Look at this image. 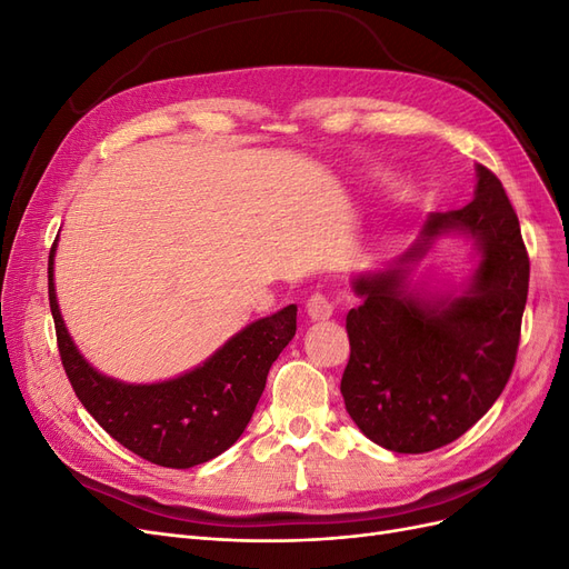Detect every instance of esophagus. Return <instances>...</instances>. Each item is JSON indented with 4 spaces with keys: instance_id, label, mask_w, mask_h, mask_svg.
I'll return each instance as SVG.
<instances>
[{
    "instance_id": "34e87169",
    "label": "esophagus",
    "mask_w": 569,
    "mask_h": 569,
    "mask_svg": "<svg viewBox=\"0 0 569 569\" xmlns=\"http://www.w3.org/2000/svg\"><path fill=\"white\" fill-rule=\"evenodd\" d=\"M306 313L311 316V320L320 322V320H330L335 313V306L330 303V299L322 295H313L311 299L306 301Z\"/></svg>"
}]
</instances>
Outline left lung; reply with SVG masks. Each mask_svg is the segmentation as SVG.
<instances>
[{
  "label": "left lung",
  "instance_id": "left-lung-1",
  "mask_svg": "<svg viewBox=\"0 0 569 569\" xmlns=\"http://www.w3.org/2000/svg\"><path fill=\"white\" fill-rule=\"evenodd\" d=\"M475 173L468 206L427 213L401 256L351 278L360 306L347 316L341 396L360 432L396 453L462 437L501 396L518 356L529 258L501 180L479 163ZM449 236L473 244L469 280L451 290L412 281L421 258Z\"/></svg>",
  "mask_w": 569,
  "mask_h": 569
}]
</instances>
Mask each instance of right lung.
<instances>
[{"instance_id":"1","label":"right lung","mask_w":569,"mask_h":569,"mask_svg":"<svg viewBox=\"0 0 569 569\" xmlns=\"http://www.w3.org/2000/svg\"><path fill=\"white\" fill-rule=\"evenodd\" d=\"M49 253V308L61 363L80 403L128 451L161 468L187 470L242 437L266 389L268 370L297 335V303L253 320L197 368L161 382H123L80 353L63 322Z\"/></svg>"}]
</instances>
